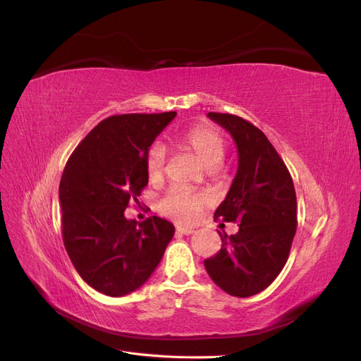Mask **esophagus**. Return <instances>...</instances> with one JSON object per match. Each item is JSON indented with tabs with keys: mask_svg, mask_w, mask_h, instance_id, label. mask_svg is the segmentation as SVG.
<instances>
[{
	"mask_svg": "<svg viewBox=\"0 0 361 361\" xmlns=\"http://www.w3.org/2000/svg\"><path fill=\"white\" fill-rule=\"evenodd\" d=\"M176 232H178V233H180V235H191L194 231H192V228H190V227H182V226H178V227H176Z\"/></svg>",
	"mask_w": 361,
	"mask_h": 361,
	"instance_id": "esophagus-1",
	"label": "esophagus"
}]
</instances>
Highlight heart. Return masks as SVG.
<instances>
[{"label":"heart","mask_w":361,"mask_h":361,"mask_svg":"<svg viewBox=\"0 0 361 361\" xmlns=\"http://www.w3.org/2000/svg\"><path fill=\"white\" fill-rule=\"evenodd\" d=\"M178 145L190 150L206 169L220 166L226 155V140L216 129L207 125H197L178 138ZM166 169V152L161 146H154L146 157V173L150 182H159ZM209 199L202 192L183 188H171L158 203L161 215L178 223L190 224L197 220Z\"/></svg>","instance_id":"heart-1"}]
</instances>
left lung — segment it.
Masks as SVG:
<instances>
[{"instance_id": "1", "label": "left lung", "mask_w": 361, "mask_h": 361, "mask_svg": "<svg viewBox=\"0 0 361 361\" xmlns=\"http://www.w3.org/2000/svg\"><path fill=\"white\" fill-rule=\"evenodd\" d=\"M238 147V171L215 216L239 223L220 233L221 250L204 260L207 274L228 295L245 298L267 289L289 257L297 232V195L285 162L267 135L243 117L207 113Z\"/></svg>"}]
</instances>
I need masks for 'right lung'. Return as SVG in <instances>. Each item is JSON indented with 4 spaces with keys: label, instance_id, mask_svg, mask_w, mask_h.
Instances as JSON below:
<instances>
[{
    "label": "right lung",
    "instance_id": "1",
    "mask_svg": "<svg viewBox=\"0 0 361 361\" xmlns=\"http://www.w3.org/2000/svg\"><path fill=\"white\" fill-rule=\"evenodd\" d=\"M176 111L118 114L97 123L73 150L60 180L61 233L71 262L97 292L123 297L161 262L174 226L159 216L126 220L147 185L146 157Z\"/></svg>",
    "mask_w": 361,
    "mask_h": 361
}]
</instances>
